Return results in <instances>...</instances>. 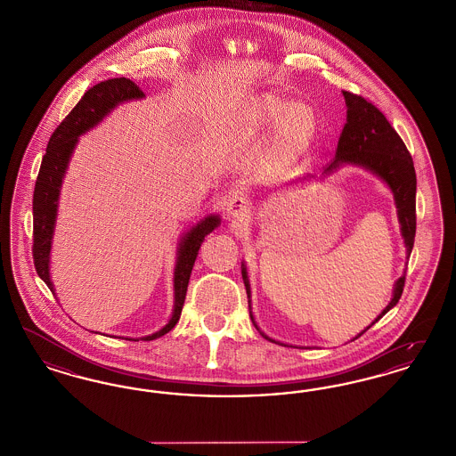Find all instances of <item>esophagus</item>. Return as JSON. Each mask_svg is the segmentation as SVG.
I'll return each mask as SVG.
<instances>
[{
  "mask_svg": "<svg viewBox=\"0 0 456 456\" xmlns=\"http://www.w3.org/2000/svg\"><path fill=\"white\" fill-rule=\"evenodd\" d=\"M251 200L246 195H234L227 200V214L232 218L244 220L249 217L251 212Z\"/></svg>",
  "mask_w": 456,
  "mask_h": 456,
  "instance_id": "obj_1",
  "label": "esophagus"
}]
</instances>
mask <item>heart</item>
I'll return each mask as SVG.
<instances>
[{"label": "heart", "instance_id": "b5f03b06", "mask_svg": "<svg viewBox=\"0 0 456 456\" xmlns=\"http://www.w3.org/2000/svg\"><path fill=\"white\" fill-rule=\"evenodd\" d=\"M316 114L299 101H287L281 95L266 94L255 101L244 116V131L260 134L275 131L272 160L277 167H289L303 155L316 134Z\"/></svg>", "mask_w": 456, "mask_h": 456}]
</instances>
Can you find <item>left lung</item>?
<instances>
[{"mask_svg":"<svg viewBox=\"0 0 456 456\" xmlns=\"http://www.w3.org/2000/svg\"><path fill=\"white\" fill-rule=\"evenodd\" d=\"M344 97H346V104H347V123L342 130L338 145H337V157L330 162V166L326 167L325 171L326 173L333 171L340 164L347 162V164L362 166L370 173L379 175L390 186L391 191L395 195V203L398 208V220L402 225V236H403L405 246H407V253L411 256L413 238H415V224H417V217H415L417 177H415V169H413L412 155L407 151L400 134L391 126L390 121L385 118V114L370 101L357 95V94L347 92V90H344ZM242 281H244L246 292L249 297L251 289H249L248 272H246L244 265H242ZM403 287H405V275H402L395 283L393 299L383 309V313L376 318V322L381 320L393 305H396L398 299L402 297ZM251 320H253V314H251ZM253 323H255V320H253ZM374 323H370L366 330H369ZM361 335H357L355 338H359ZM263 337L268 338L266 335H263ZM268 340H272V338H268Z\"/></svg>","mask_w":456,"mask_h":456,"instance_id":"left-lung-1","label":"left lung"}]
</instances>
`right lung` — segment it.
Listing matches in <instances>:
<instances>
[{
    "instance_id": "add662e5",
    "label": "right lung",
    "mask_w": 456,
    "mask_h": 456,
    "mask_svg": "<svg viewBox=\"0 0 456 456\" xmlns=\"http://www.w3.org/2000/svg\"><path fill=\"white\" fill-rule=\"evenodd\" d=\"M143 90L133 84L130 78H109L94 87L88 88L78 104L71 109V112L60 123L49 138L45 155L41 162V169L36 179L34 198H32V214H34V239H32V256L37 275L47 283L53 290V283L49 279V253L51 240L56 220V208L60 198V186L68 167V160L77 145V140L82 133L94 128L110 109L118 104L143 97ZM220 224L216 216L201 220L183 238L177 251V263L174 272V313L169 323L159 330L157 333L143 337L142 340H155L167 331H171L179 322L183 304L186 299L188 282L191 277V270L195 265L198 249L207 234H210ZM54 292V290H53ZM131 340V338H128ZM136 342V340H134Z\"/></svg>"
}]
</instances>
